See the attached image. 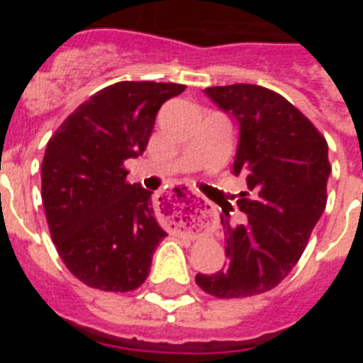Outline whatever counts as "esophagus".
<instances>
[{
	"instance_id": "esophagus-1",
	"label": "esophagus",
	"mask_w": 363,
	"mask_h": 363,
	"mask_svg": "<svg viewBox=\"0 0 363 363\" xmlns=\"http://www.w3.org/2000/svg\"><path fill=\"white\" fill-rule=\"evenodd\" d=\"M163 211L172 218L192 220L198 214L213 213V205L187 185H174L163 194Z\"/></svg>"
}]
</instances>
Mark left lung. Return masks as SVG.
<instances>
[{
  "mask_svg": "<svg viewBox=\"0 0 363 363\" xmlns=\"http://www.w3.org/2000/svg\"><path fill=\"white\" fill-rule=\"evenodd\" d=\"M207 98L238 125L233 174L245 178L233 223L223 211L229 264L196 284L216 298H245L271 291L306 249L327 203L331 176L325 138L296 107L259 85L236 83L205 89Z\"/></svg>",
  "mask_w": 363,
  "mask_h": 363,
  "instance_id": "left-lung-1",
  "label": "left lung"
}]
</instances>
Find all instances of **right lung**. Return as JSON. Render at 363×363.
<instances>
[{
  "label": "right lung",
  "mask_w": 363,
  "mask_h": 363,
  "mask_svg": "<svg viewBox=\"0 0 363 363\" xmlns=\"http://www.w3.org/2000/svg\"><path fill=\"white\" fill-rule=\"evenodd\" d=\"M179 83L120 82L79 105L47 143L41 198L57 255L89 287L138 289L165 230L152 192L127 184L125 160L149 143L154 120Z\"/></svg>",
  "instance_id": "obj_1"
}]
</instances>
